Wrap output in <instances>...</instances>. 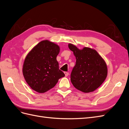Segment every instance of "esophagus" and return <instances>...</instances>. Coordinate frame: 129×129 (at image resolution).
I'll return each instance as SVG.
<instances>
[{
	"mask_svg": "<svg viewBox=\"0 0 129 129\" xmlns=\"http://www.w3.org/2000/svg\"><path fill=\"white\" fill-rule=\"evenodd\" d=\"M64 74H65V76H68L69 73H68V72H64Z\"/></svg>",
	"mask_w": 129,
	"mask_h": 129,
	"instance_id": "1",
	"label": "esophagus"
}]
</instances>
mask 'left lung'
<instances>
[{
    "label": "left lung",
    "mask_w": 129,
    "mask_h": 129,
    "mask_svg": "<svg viewBox=\"0 0 129 129\" xmlns=\"http://www.w3.org/2000/svg\"><path fill=\"white\" fill-rule=\"evenodd\" d=\"M68 47L76 57V64L71 75L74 87L85 93L95 90L107 76L105 61L94 49L84 47L80 50L71 44Z\"/></svg>",
    "instance_id": "left-lung-1"
}]
</instances>
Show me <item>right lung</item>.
<instances>
[{"instance_id":"obj_1","label":"right lung","mask_w":129,"mask_h":129,"mask_svg":"<svg viewBox=\"0 0 129 129\" xmlns=\"http://www.w3.org/2000/svg\"><path fill=\"white\" fill-rule=\"evenodd\" d=\"M59 52L58 45L44 40L27 54L22 73L26 82L34 90L39 93L47 91L55 86L58 79L65 76L59 69L56 60Z\"/></svg>"}]
</instances>
